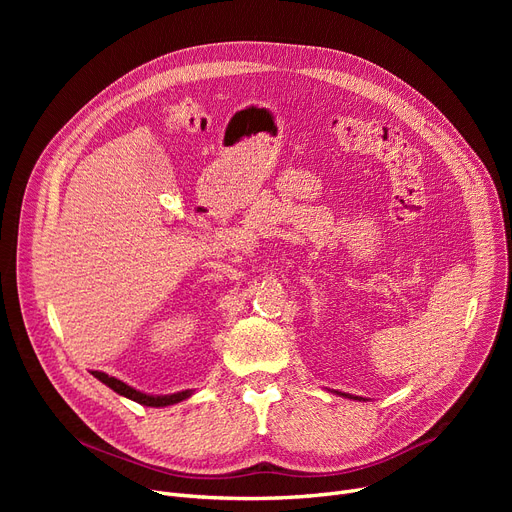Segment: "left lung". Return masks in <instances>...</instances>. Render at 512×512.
Masks as SVG:
<instances>
[{
  "label": "left lung",
  "mask_w": 512,
  "mask_h": 512,
  "mask_svg": "<svg viewBox=\"0 0 512 512\" xmlns=\"http://www.w3.org/2000/svg\"><path fill=\"white\" fill-rule=\"evenodd\" d=\"M344 396H346V394H344ZM353 398H357V396H353Z\"/></svg>",
  "instance_id": "1"
}]
</instances>
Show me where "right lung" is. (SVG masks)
Masks as SVG:
<instances>
[{
	"mask_svg": "<svg viewBox=\"0 0 512 512\" xmlns=\"http://www.w3.org/2000/svg\"><path fill=\"white\" fill-rule=\"evenodd\" d=\"M95 378L99 382H103L107 388H112L114 392H118L120 396H126L134 402H139V405H145V407H168V405H176V402L184 400L193 394V390H184V392H176V394H164V396H157V394H145V392H139L130 388L128 384L112 378V375H107L103 371H91Z\"/></svg>",
	"mask_w": 512,
	"mask_h": 512,
	"instance_id": "obj_1",
	"label": "right lung"
}]
</instances>
